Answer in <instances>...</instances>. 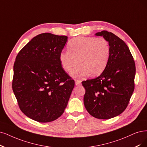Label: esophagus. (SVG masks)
I'll use <instances>...</instances> for the list:
<instances>
[{"label": "esophagus", "instance_id": "1", "mask_svg": "<svg viewBox=\"0 0 147 147\" xmlns=\"http://www.w3.org/2000/svg\"><path fill=\"white\" fill-rule=\"evenodd\" d=\"M75 84L76 85H80L81 84V81L79 80H75Z\"/></svg>", "mask_w": 147, "mask_h": 147}]
</instances>
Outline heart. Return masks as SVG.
<instances>
[{
  "label": "heart",
  "instance_id": "b5f03b06",
  "mask_svg": "<svg viewBox=\"0 0 147 147\" xmlns=\"http://www.w3.org/2000/svg\"><path fill=\"white\" fill-rule=\"evenodd\" d=\"M68 50L62 51L59 56L61 65L66 71L73 69L74 78H83L100 74L107 67L110 57V46L104 38L79 36L73 38L67 45Z\"/></svg>",
  "mask_w": 147,
  "mask_h": 147
}]
</instances>
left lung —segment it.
I'll list each match as a JSON object with an SVG mask.
<instances>
[{
	"instance_id": "obj_1",
	"label": "left lung",
	"mask_w": 147,
	"mask_h": 147,
	"mask_svg": "<svg viewBox=\"0 0 147 147\" xmlns=\"http://www.w3.org/2000/svg\"><path fill=\"white\" fill-rule=\"evenodd\" d=\"M95 35L109 42L110 57L99 76L82 82L84 102L92 116L109 119L121 115L128 106L134 90L135 63L129 48L119 37L107 31Z\"/></svg>"
}]
</instances>
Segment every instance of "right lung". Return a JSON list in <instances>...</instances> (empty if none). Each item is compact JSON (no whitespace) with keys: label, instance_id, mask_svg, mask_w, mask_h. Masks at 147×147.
I'll use <instances>...</instances> for the list:
<instances>
[{"label":"right lung","instance_id":"obj_1","mask_svg":"<svg viewBox=\"0 0 147 147\" xmlns=\"http://www.w3.org/2000/svg\"><path fill=\"white\" fill-rule=\"evenodd\" d=\"M67 39L65 36L42 33L16 56L13 90L20 110L32 120L53 121L67 106L74 80L63 70L59 59Z\"/></svg>","mask_w":147,"mask_h":147}]
</instances>
